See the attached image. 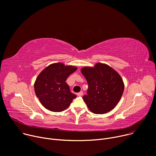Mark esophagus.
I'll return each mask as SVG.
<instances>
[{
  "label": "esophagus",
  "mask_w": 156,
  "mask_h": 156,
  "mask_svg": "<svg viewBox=\"0 0 156 156\" xmlns=\"http://www.w3.org/2000/svg\"><path fill=\"white\" fill-rule=\"evenodd\" d=\"M77 96H82V95H83V92H82V91H80V92L77 93Z\"/></svg>",
  "instance_id": "1"
}]
</instances>
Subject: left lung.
I'll list each match as a JSON object with an SVG mask.
<instances>
[{"label":"left lung","instance_id":"left-lung-1","mask_svg":"<svg viewBox=\"0 0 156 156\" xmlns=\"http://www.w3.org/2000/svg\"><path fill=\"white\" fill-rule=\"evenodd\" d=\"M81 73L89 87L83 99L89 110L95 114L113 110L124 91L123 81L114 69L107 64L97 63L94 67H85Z\"/></svg>","mask_w":156,"mask_h":156}]
</instances>
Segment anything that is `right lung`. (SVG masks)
Segmentation results:
<instances>
[{
  "instance_id": "add662e5",
  "label": "right lung",
  "mask_w": 156,
  "mask_h": 156,
  "mask_svg": "<svg viewBox=\"0 0 156 156\" xmlns=\"http://www.w3.org/2000/svg\"><path fill=\"white\" fill-rule=\"evenodd\" d=\"M77 70L74 66L59 62L46 67L34 82V91L44 108L54 112L67 108L77 97L66 82L67 77Z\"/></svg>"
}]
</instances>
